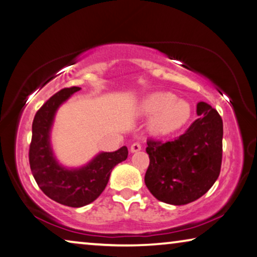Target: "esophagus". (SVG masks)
<instances>
[{"label":"esophagus","mask_w":257,"mask_h":257,"mask_svg":"<svg viewBox=\"0 0 257 257\" xmlns=\"http://www.w3.org/2000/svg\"><path fill=\"white\" fill-rule=\"evenodd\" d=\"M141 144L140 142H134V144H132L131 145V152L132 153H136V152H139L140 149H141Z\"/></svg>","instance_id":"34e87169"}]
</instances>
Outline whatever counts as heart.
<instances>
[{
	"label": "heart",
	"mask_w": 257,
	"mask_h": 257,
	"mask_svg": "<svg viewBox=\"0 0 257 257\" xmlns=\"http://www.w3.org/2000/svg\"><path fill=\"white\" fill-rule=\"evenodd\" d=\"M139 113L151 118V130L157 134H168L186 124L191 117V106L172 93H154L142 100Z\"/></svg>",
	"instance_id": "b5f03b06"
}]
</instances>
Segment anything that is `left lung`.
Listing matches in <instances>:
<instances>
[{
  "instance_id": "obj_1",
  "label": "left lung",
  "mask_w": 257,
  "mask_h": 257,
  "mask_svg": "<svg viewBox=\"0 0 257 257\" xmlns=\"http://www.w3.org/2000/svg\"><path fill=\"white\" fill-rule=\"evenodd\" d=\"M200 117L172 141L148 139L149 165L145 184L162 202L181 206L202 196L215 184L222 167L223 120L206 102Z\"/></svg>"
}]
</instances>
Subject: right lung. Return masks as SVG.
I'll return each mask as SVG.
<instances>
[{"mask_svg": "<svg viewBox=\"0 0 257 257\" xmlns=\"http://www.w3.org/2000/svg\"><path fill=\"white\" fill-rule=\"evenodd\" d=\"M79 89L76 86L63 88L38 110L32 124L29 152L31 171L41 191L51 200L73 208L84 207L96 200L104 191L112 169L128 155L124 146L116 152L98 154L86 167L76 170L63 168L54 159L49 132L55 112Z\"/></svg>", "mask_w": 257, "mask_h": 257, "instance_id": "right-lung-1", "label": "right lung"}]
</instances>
